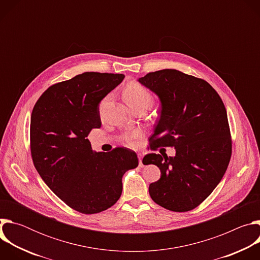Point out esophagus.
<instances>
[{
  "label": "esophagus",
  "instance_id": "esophagus-1",
  "mask_svg": "<svg viewBox=\"0 0 260 260\" xmlns=\"http://www.w3.org/2000/svg\"><path fill=\"white\" fill-rule=\"evenodd\" d=\"M143 154L142 153H138V158H139V165H140V167H143L144 165H143V162H142V159H143Z\"/></svg>",
  "mask_w": 260,
  "mask_h": 260
}]
</instances>
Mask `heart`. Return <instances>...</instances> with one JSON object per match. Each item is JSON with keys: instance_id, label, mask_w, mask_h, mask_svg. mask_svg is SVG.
Wrapping results in <instances>:
<instances>
[{"instance_id": "heart-1", "label": "heart", "mask_w": 260, "mask_h": 260, "mask_svg": "<svg viewBox=\"0 0 260 260\" xmlns=\"http://www.w3.org/2000/svg\"><path fill=\"white\" fill-rule=\"evenodd\" d=\"M123 98H124L126 104L132 109L137 106H140V105L150 106L152 103V96H151L150 92L148 91L143 85H141L140 83H137V82H131L125 86V88L123 90ZM107 101H108V98H105L101 102V105H100L101 109L105 106ZM136 136H137V133H132L131 135H128L126 137V140L129 142Z\"/></svg>"}]
</instances>
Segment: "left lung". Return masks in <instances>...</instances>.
<instances>
[{"label":"left lung","mask_w":260,"mask_h":260,"mask_svg":"<svg viewBox=\"0 0 260 260\" xmlns=\"http://www.w3.org/2000/svg\"><path fill=\"white\" fill-rule=\"evenodd\" d=\"M139 82L161 103L150 149H176L173 157L149 153L143 158L144 165H155L161 173L160 179L149 185V194L167 210L190 211L212 193L231 160L224 104L207 81L178 70L148 73Z\"/></svg>","instance_id":"left-lung-1"}]
</instances>
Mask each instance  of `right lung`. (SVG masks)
Masks as SVG:
<instances>
[{"label": "right lung", "instance_id": "1", "mask_svg": "<svg viewBox=\"0 0 260 260\" xmlns=\"http://www.w3.org/2000/svg\"><path fill=\"white\" fill-rule=\"evenodd\" d=\"M123 78V74L85 72L47 88L32 109L34 166L64 204L83 214L112 207L122 192V176L139 165L136 152L126 148L93 152L86 139L101 127L100 102Z\"/></svg>", "mask_w": 260, "mask_h": 260}]
</instances>
